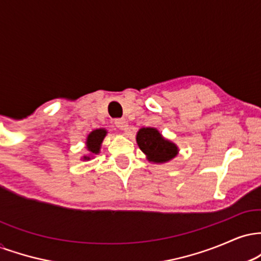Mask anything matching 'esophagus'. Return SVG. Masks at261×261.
Masks as SVG:
<instances>
[{
    "label": "esophagus",
    "mask_w": 261,
    "mask_h": 261,
    "mask_svg": "<svg viewBox=\"0 0 261 261\" xmlns=\"http://www.w3.org/2000/svg\"><path fill=\"white\" fill-rule=\"evenodd\" d=\"M114 124H115L116 127L120 128V130H127L128 124H127L126 119H116Z\"/></svg>",
    "instance_id": "34e87169"
}]
</instances>
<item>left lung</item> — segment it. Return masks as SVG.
Instances as JSON below:
<instances>
[{
  "label": "left lung",
  "instance_id": "1",
  "mask_svg": "<svg viewBox=\"0 0 261 261\" xmlns=\"http://www.w3.org/2000/svg\"><path fill=\"white\" fill-rule=\"evenodd\" d=\"M137 143L142 152L147 154L148 160L155 163H163L178 153V148L174 143L164 140L155 128L143 127L137 133Z\"/></svg>",
  "mask_w": 261,
  "mask_h": 261
}]
</instances>
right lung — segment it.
<instances>
[{
    "label": "right lung",
    "instance_id": "1",
    "mask_svg": "<svg viewBox=\"0 0 261 261\" xmlns=\"http://www.w3.org/2000/svg\"><path fill=\"white\" fill-rule=\"evenodd\" d=\"M107 135V131L104 128H98V130L92 131L91 134L88 135V139H87V148L91 153H99V148H100V143L103 141L104 136ZM86 160L89 157H85Z\"/></svg>",
    "mask_w": 261,
    "mask_h": 261
}]
</instances>
